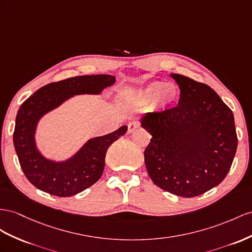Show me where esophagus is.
<instances>
[{
  "label": "esophagus",
  "instance_id": "1",
  "mask_svg": "<svg viewBox=\"0 0 252 252\" xmlns=\"http://www.w3.org/2000/svg\"><path fill=\"white\" fill-rule=\"evenodd\" d=\"M138 127H139V124H138L137 121L128 122V124H127V133L131 134V133H133Z\"/></svg>",
  "mask_w": 252,
  "mask_h": 252
}]
</instances>
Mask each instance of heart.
I'll return each mask as SVG.
<instances>
[{
  "mask_svg": "<svg viewBox=\"0 0 252 252\" xmlns=\"http://www.w3.org/2000/svg\"><path fill=\"white\" fill-rule=\"evenodd\" d=\"M166 92L172 100L168 102L163 101V94ZM130 96L137 103H151L157 101L159 107H167L176 104L180 98V89L173 83H166L164 81H154L147 83L130 92Z\"/></svg>",
  "mask_w": 252,
  "mask_h": 252,
  "instance_id": "1",
  "label": "heart"
}]
</instances>
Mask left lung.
Here are the masks:
<instances>
[{"mask_svg":"<svg viewBox=\"0 0 252 252\" xmlns=\"http://www.w3.org/2000/svg\"><path fill=\"white\" fill-rule=\"evenodd\" d=\"M170 75L181 90L178 105L140 118L152 135L145 164L159 189L191 198L215 188L229 172L237 148L234 116L206 84Z\"/></svg>","mask_w":252,"mask_h":252,"instance_id":"1","label":"left lung"}]
</instances>
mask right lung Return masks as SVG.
I'll use <instances>...</instances> for the list:
<instances>
[{"mask_svg":"<svg viewBox=\"0 0 252 252\" xmlns=\"http://www.w3.org/2000/svg\"><path fill=\"white\" fill-rule=\"evenodd\" d=\"M115 81V76L109 74L70 77L39 88L22 103L16 117L14 145L24 175L35 188L53 196L70 197L90 188L101 178L106 151L126 134V126L88 139L72 157L61 162L42 156L35 134L43 116L64 101L77 94H100Z\"/></svg>","mask_w":252,"mask_h":252,"instance_id":"add662e5","label":"right lung"}]
</instances>
